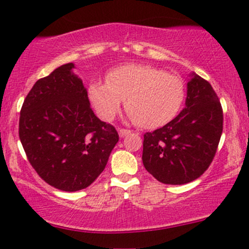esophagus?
<instances>
[{
    "label": "esophagus",
    "instance_id": "obj_1",
    "mask_svg": "<svg viewBox=\"0 0 249 249\" xmlns=\"http://www.w3.org/2000/svg\"><path fill=\"white\" fill-rule=\"evenodd\" d=\"M119 134H120V137L124 138V137H125V135L130 134V130L129 129H124V128H120Z\"/></svg>",
    "mask_w": 249,
    "mask_h": 249
}]
</instances>
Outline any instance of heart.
Returning <instances> with one entry per match:
<instances>
[{"instance_id":"1","label":"heart","mask_w":249,"mask_h":249,"mask_svg":"<svg viewBox=\"0 0 249 249\" xmlns=\"http://www.w3.org/2000/svg\"><path fill=\"white\" fill-rule=\"evenodd\" d=\"M89 97L104 121H111L119 114L125 99L132 119L151 129L168 124L178 115L184 99V84L163 69L132 63L110 71L107 83L89 84Z\"/></svg>"}]
</instances>
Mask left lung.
Returning a JSON list of instances; mask_svg holds the SVG:
<instances>
[{
    "mask_svg": "<svg viewBox=\"0 0 249 249\" xmlns=\"http://www.w3.org/2000/svg\"><path fill=\"white\" fill-rule=\"evenodd\" d=\"M222 132L218 96L209 81L194 75L187 85L186 107L178 116L143 134V166L162 183L194 181L213 160Z\"/></svg>",
    "mask_w": 249,
    "mask_h": 249,
    "instance_id": "left-lung-1",
    "label": "left lung"
}]
</instances>
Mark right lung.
<instances>
[{
    "label": "right lung",
    "mask_w": 249,
    "mask_h": 249,
    "mask_svg": "<svg viewBox=\"0 0 249 249\" xmlns=\"http://www.w3.org/2000/svg\"><path fill=\"white\" fill-rule=\"evenodd\" d=\"M66 63L39 79L21 107L19 138L36 173L65 192L86 188L106 168L119 142L114 125L89 106L83 81Z\"/></svg>",
    "instance_id": "add662e5"
}]
</instances>
